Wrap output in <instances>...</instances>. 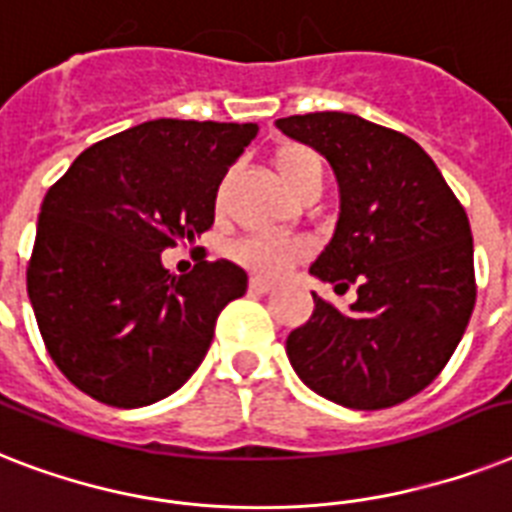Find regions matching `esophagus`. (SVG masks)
Listing matches in <instances>:
<instances>
[{
    "label": "esophagus",
    "mask_w": 512,
    "mask_h": 512,
    "mask_svg": "<svg viewBox=\"0 0 512 512\" xmlns=\"http://www.w3.org/2000/svg\"><path fill=\"white\" fill-rule=\"evenodd\" d=\"M275 288V282L267 280V277H251V290L253 293H269V290Z\"/></svg>",
    "instance_id": "1"
}]
</instances>
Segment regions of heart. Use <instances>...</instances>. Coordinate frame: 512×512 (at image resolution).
Instances as JSON below:
<instances>
[{
    "label": "heart",
    "instance_id": "b5f03b06",
    "mask_svg": "<svg viewBox=\"0 0 512 512\" xmlns=\"http://www.w3.org/2000/svg\"><path fill=\"white\" fill-rule=\"evenodd\" d=\"M277 177L290 192L304 182V177L312 169H322L317 155L301 145H285L280 147L272 158ZM309 251V243L301 237H285V235H248L232 245V256L237 264L251 269L261 277H277L280 272L293 264V261L304 259Z\"/></svg>",
    "mask_w": 512,
    "mask_h": 512
}]
</instances>
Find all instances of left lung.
I'll use <instances>...</instances> for the list:
<instances>
[{
  "label": "left lung",
  "mask_w": 512,
  "mask_h": 512,
  "mask_svg": "<svg viewBox=\"0 0 512 512\" xmlns=\"http://www.w3.org/2000/svg\"><path fill=\"white\" fill-rule=\"evenodd\" d=\"M277 129L325 155L341 214L312 264L335 293L357 285L349 312L314 296L285 351L298 378L351 410H386L439 378L476 306L468 214L407 134L351 113H306Z\"/></svg>",
  "instance_id": "1"
}]
</instances>
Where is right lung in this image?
Listing matches in <instances>:
<instances>
[{
	"label": "right lung",
	"instance_id": "1",
	"mask_svg": "<svg viewBox=\"0 0 512 512\" xmlns=\"http://www.w3.org/2000/svg\"><path fill=\"white\" fill-rule=\"evenodd\" d=\"M256 124L158 118L94 142L44 195L26 280L49 357L110 407L174 394L216 317L248 290L227 259L169 275L161 251L211 230L219 182Z\"/></svg>",
	"mask_w": 512,
	"mask_h": 512
}]
</instances>
